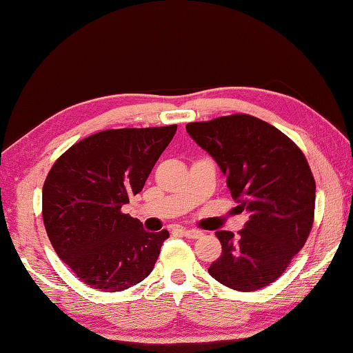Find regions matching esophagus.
<instances>
[{
  "label": "esophagus",
  "mask_w": 353,
  "mask_h": 353,
  "mask_svg": "<svg viewBox=\"0 0 353 353\" xmlns=\"http://www.w3.org/2000/svg\"><path fill=\"white\" fill-rule=\"evenodd\" d=\"M182 233H183V236L193 238V240H196V238L203 236V233L200 230H193V228H183Z\"/></svg>",
  "instance_id": "34e87169"
}]
</instances>
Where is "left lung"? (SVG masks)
Masks as SVG:
<instances>
[{"label":"left lung","instance_id":"obj_1","mask_svg":"<svg viewBox=\"0 0 353 353\" xmlns=\"http://www.w3.org/2000/svg\"><path fill=\"white\" fill-rule=\"evenodd\" d=\"M190 137L214 158L248 212L238 235L216 232L222 254L210 275L232 290L256 291L280 278L314 224L315 179L301 148L280 129L236 113L188 123Z\"/></svg>","mask_w":353,"mask_h":353}]
</instances>
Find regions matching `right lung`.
<instances>
[{
    "label": "right lung",
    "instance_id": "obj_1",
    "mask_svg": "<svg viewBox=\"0 0 353 353\" xmlns=\"http://www.w3.org/2000/svg\"><path fill=\"white\" fill-rule=\"evenodd\" d=\"M176 125L107 129L57 158L43 185V222L57 256L96 290H128L150 275L170 232L121 212L137 195Z\"/></svg>",
    "mask_w": 353,
    "mask_h": 353
}]
</instances>
